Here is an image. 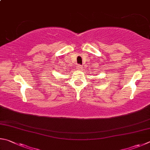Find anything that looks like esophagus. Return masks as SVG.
I'll return each instance as SVG.
<instances>
[{
    "mask_svg": "<svg viewBox=\"0 0 150 150\" xmlns=\"http://www.w3.org/2000/svg\"><path fill=\"white\" fill-rule=\"evenodd\" d=\"M77 68L78 70H81L82 68V65H78V67H77Z\"/></svg>",
    "mask_w": 150,
    "mask_h": 150,
    "instance_id": "esophagus-1",
    "label": "esophagus"
}]
</instances>
